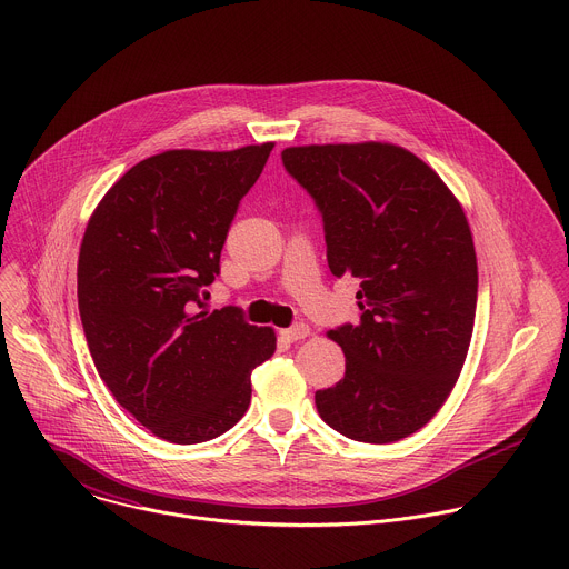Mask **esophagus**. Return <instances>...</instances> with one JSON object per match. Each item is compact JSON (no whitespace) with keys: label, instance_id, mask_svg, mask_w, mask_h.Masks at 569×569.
Returning a JSON list of instances; mask_svg holds the SVG:
<instances>
[{"label":"esophagus","instance_id":"obj_1","mask_svg":"<svg viewBox=\"0 0 569 569\" xmlns=\"http://www.w3.org/2000/svg\"><path fill=\"white\" fill-rule=\"evenodd\" d=\"M281 336H283L288 342H299V340H303V338L310 336V327H308V323H295V327L281 331Z\"/></svg>","mask_w":569,"mask_h":569}]
</instances>
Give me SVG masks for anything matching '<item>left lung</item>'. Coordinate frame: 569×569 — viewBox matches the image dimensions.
Returning a JSON list of instances; mask_svg holds the SVG:
<instances>
[{"instance_id": "left-lung-1", "label": "left lung", "mask_w": 569, "mask_h": 569, "mask_svg": "<svg viewBox=\"0 0 569 569\" xmlns=\"http://www.w3.org/2000/svg\"><path fill=\"white\" fill-rule=\"evenodd\" d=\"M281 159L321 213L331 272L360 281V321L329 333L345 378L315 391L317 412L353 441L410 437L441 410L472 336L477 259L463 209L393 143L292 146Z\"/></svg>"}]
</instances>
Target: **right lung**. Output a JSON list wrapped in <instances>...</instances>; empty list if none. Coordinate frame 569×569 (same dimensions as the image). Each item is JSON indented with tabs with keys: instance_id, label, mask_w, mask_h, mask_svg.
<instances>
[{
	"instance_id": "right-lung-1",
	"label": "right lung",
	"mask_w": 569,
	"mask_h": 569,
	"mask_svg": "<svg viewBox=\"0 0 569 569\" xmlns=\"http://www.w3.org/2000/svg\"><path fill=\"white\" fill-rule=\"evenodd\" d=\"M272 141L167 150L134 164L94 209L78 254V310L99 376L154 437L189 446L248 412L252 369L277 338L204 288Z\"/></svg>"
}]
</instances>
